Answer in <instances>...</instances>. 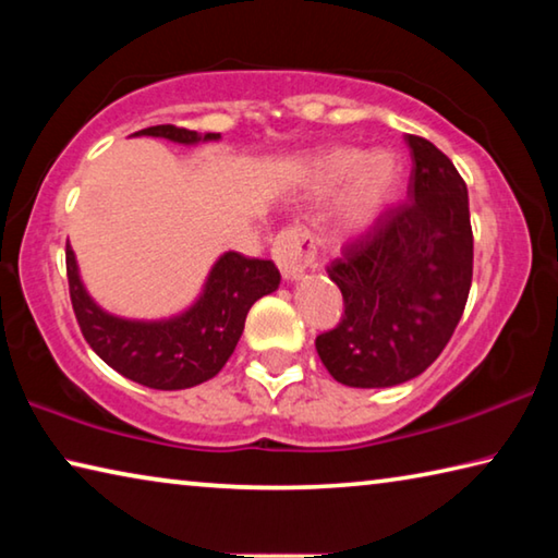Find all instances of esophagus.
<instances>
[{"label": "esophagus", "mask_w": 558, "mask_h": 558, "mask_svg": "<svg viewBox=\"0 0 558 558\" xmlns=\"http://www.w3.org/2000/svg\"><path fill=\"white\" fill-rule=\"evenodd\" d=\"M272 260L278 263L286 282L300 280L302 272L315 263L313 235L307 233V229H300V226L282 229L272 241Z\"/></svg>", "instance_id": "34e87169"}]
</instances>
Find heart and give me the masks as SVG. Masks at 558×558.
Instances as JSON below:
<instances>
[{
    "label": "heart",
    "instance_id": "heart-1",
    "mask_svg": "<svg viewBox=\"0 0 558 558\" xmlns=\"http://www.w3.org/2000/svg\"><path fill=\"white\" fill-rule=\"evenodd\" d=\"M347 182L337 206V223L347 233L369 229L399 194L403 182V159L393 149L335 147L319 155L305 169V194L310 199L332 194Z\"/></svg>",
    "mask_w": 558,
    "mask_h": 558
}]
</instances>
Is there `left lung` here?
<instances>
[{
	"label": "left lung",
	"instance_id": "1",
	"mask_svg": "<svg viewBox=\"0 0 558 558\" xmlns=\"http://www.w3.org/2000/svg\"><path fill=\"white\" fill-rule=\"evenodd\" d=\"M403 140L413 159L405 204L329 266L344 317L315 347L327 372L354 389H389L426 372L456 332L472 282L468 186L436 145Z\"/></svg>",
	"mask_w": 558,
	"mask_h": 558
}]
</instances>
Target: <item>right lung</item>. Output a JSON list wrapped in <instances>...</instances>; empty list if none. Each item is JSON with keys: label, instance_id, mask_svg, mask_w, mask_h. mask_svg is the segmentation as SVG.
<instances>
[{"label": "right lung", "instance_id": "1", "mask_svg": "<svg viewBox=\"0 0 558 558\" xmlns=\"http://www.w3.org/2000/svg\"><path fill=\"white\" fill-rule=\"evenodd\" d=\"M143 135L184 147L221 140L219 132L199 135L174 125L147 128L132 137ZM65 270L73 313L93 352L125 379L159 391L192 389L214 379L239 344L253 302L280 286V272L270 260L226 251L214 260L199 295L184 310L169 317L137 319L112 315L98 305L81 278L71 243L65 245Z\"/></svg>", "mask_w": 558, "mask_h": 558}]
</instances>
